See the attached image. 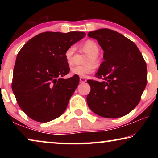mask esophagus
<instances>
[{
	"mask_svg": "<svg viewBox=\"0 0 158 158\" xmlns=\"http://www.w3.org/2000/svg\"><path fill=\"white\" fill-rule=\"evenodd\" d=\"M79 80H80V82H81V83H84L86 81V79L84 78V77H80Z\"/></svg>",
	"mask_w": 158,
	"mask_h": 158,
	"instance_id": "1",
	"label": "esophagus"
}]
</instances>
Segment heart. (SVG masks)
<instances>
[{"mask_svg": "<svg viewBox=\"0 0 158 158\" xmlns=\"http://www.w3.org/2000/svg\"><path fill=\"white\" fill-rule=\"evenodd\" d=\"M75 45H70L65 51L64 56L68 65H72L74 63V55L76 53ZM81 50L87 53V57L85 58V63H87L84 65L74 66L70 69V73L73 75L79 77H86L88 74L92 73L95 69V64H98L99 59L98 53L100 52V47L98 44L92 40H87L81 45Z\"/></svg>", "mask_w": 158, "mask_h": 158, "instance_id": "1", "label": "heart"}]
</instances>
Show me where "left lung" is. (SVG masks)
<instances>
[{"label": "left lung", "instance_id": "8db88e82", "mask_svg": "<svg viewBox=\"0 0 158 158\" xmlns=\"http://www.w3.org/2000/svg\"><path fill=\"white\" fill-rule=\"evenodd\" d=\"M104 51V61L96 74L101 81L89 79V108L102 117L119 118L133 110L147 84L146 61L132 41L111 29L89 32Z\"/></svg>", "mask_w": 158, "mask_h": 158}]
</instances>
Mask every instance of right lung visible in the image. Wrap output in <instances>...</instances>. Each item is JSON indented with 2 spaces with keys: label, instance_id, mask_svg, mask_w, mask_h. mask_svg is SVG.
Returning a JSON list of instances; mask_svg holds the SVG:
<instances>
[{
  "label": "right lung",
  "instance_id": "1",
  "mask_svg": "<svg viewBox=\"0 0 158 158\" xmlns=\"http://www.w3.org/2000/svg\"><path fill=\"white\" fill-rule=\"evenodd\" d=\"M85 35L84 32H44L28 40L16 59L12 89L19 106L31 119L46 123L65 111L79 83L69 72L64 53Z\"/></svg>",
  "mask_w": 158,
  "mask_h": 158
}]
</instances>
